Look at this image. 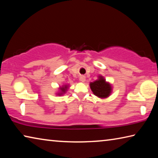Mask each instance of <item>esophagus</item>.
I'll return each instance as SVG.
<instances>
[{
  "instance_id": "1",
  "label": "esophagus",
  "mask_w": 158,
  "mask_h": 158,
  "mask_svg": "<svg viewBox=\"0 0 158 158\" xmlns=\"http://www.w3.org/2000/svg\"><path fill=\"white\" fill-rule=\"evenodd\" d=\"M79 79H80V80H81L82 82H84L85 81V77L84 75H81V76H80Z\"/></svg>"
}]
</instances>
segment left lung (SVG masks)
Wrapping results in <instances>:
<instances>
[{"label": "left lung", "instance_id": "left-lung-1", "mask_svg": "<svg viewBox=\"0 0 158 158\" xmlns=\"http://www.w3.org/2000/svg\"><path fill=\"white\" fill-rule=\"evenodd\" d=\"M98 79L93 82H90V88L95 96L99 98L106 99L111 95L112 85L106 81L103 76L99 75Z\"/></svg>", "mask_w": 158, "mask_h": 158}]
</instances>
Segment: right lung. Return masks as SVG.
Segmentation results:
<instances>
[{
	"label": "right lung",
	"mask_w": 158,
	"mask_h": 158,
	"mask_svg": "<svg viewBox=\"0 0 158 158\" xmlns=\"http://www.w3.org/2000/svg\"><path fill=\"white\" fill-rule=\"evenodd\" d=\"M69 87V84H64L62 86H60L58 88V91L56 93L57 95L58 96H60V95H63L65 94V93L68 91V90Z\"/></svg>",
	"instance_id": "1"
}]
</instances>
